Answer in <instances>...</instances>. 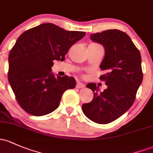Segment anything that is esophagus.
Listing matches in <instances>:
<instances>
[{
	"label": "esophagus",
	"mask_w": 153,
	"mask_h": 153,
	"mask_svg": "<svg viewBox=\"0 0 153 153\" xmlns=\"http://www.w3.org/2000/svg\"><path fill=\"white\" fill-rule=\"evenodd\" d=\"M85 85L83 84V83H78L76 84V88H84Z\"/></svg>",
	"instance_id": "esophagus-1"
}]
</instances>
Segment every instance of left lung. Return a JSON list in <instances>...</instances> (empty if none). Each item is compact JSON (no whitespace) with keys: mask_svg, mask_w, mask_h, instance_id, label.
<instances>
[{"mask_svg":"<svg viewBox=\"0 0 153 153\" xmlns=\"http://www.w3.org/2000/svg\"><path fill=\"white\" fill-rule=\"evenodd\" d=\"M90 38L105 48L100 69L106 74L100 78L105 80L107 88L99 92L100 87L88 83L86 87L94 92V98L82 105V110L92 121L107 124L120 117L133 105L143 79L142 58L130 37L120 30H105L91 35Z\"/></svg>","mask_w":153,"mask_h":153,"instance_id":"1","label":"left lung"}]
</instances>
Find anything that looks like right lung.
<instances>
[{
    "instance_id": "right-lung-1",
    "label": "right lung",
    "mask_w": 153,
    "mask_h": 153,
    "mask_svg": "<svg viewBox=\"0 0 153 153\" xmlns=\"http://www.w3.org/2000/svg\"><path fill=\"white\" fill-rule=\"evenodd\" d=\"M85 32L68 31L43 23L24 32L8 55V79L19 105L30 115L42 116L54 111L66 90L74 88L73 77H55L53 60H65Z\"/></svg>"
}]
</instances>
